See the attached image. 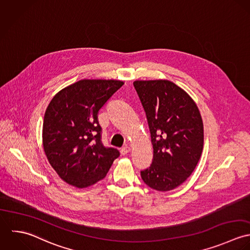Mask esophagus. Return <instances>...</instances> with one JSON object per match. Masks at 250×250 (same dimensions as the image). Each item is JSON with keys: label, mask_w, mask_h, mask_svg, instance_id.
Listing matches in <instances>:
<instances>
[{"label": "esophagus", "mask_w": 250, "mask_h": 250, "mask_svg": "<svg viewBox=\"0 0 250 250\" xmlns=\"http://www.w3.org/2000/svg\"><path fill=\"white\" fill-rule=\"evenodd\" d=\"M129 151H130V148H129V147H127V146H125V147H124V148H122V149H121V153H122L123 155H125V154L128 153Z\"/></svg>", "instance_id": "esophagus-1"}]
</instances>
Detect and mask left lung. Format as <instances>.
Segmentation results:
<instances>
[{"mask_svg":"<svg viewBox=\"0 0 250 250\" xmlns=\"http://www.w3.org/2000/svg\"><path fill=\"white\" fill-rule=\"evenodd\" d=\"M150 128L153 158L141 171L150 188L168 191L181 186L194 171L204 145L199 109L179 86L168 80L135 81Z\"/></svg>","mask_w":250,"mask_h":250,"instance_id":"1","label":"left lung"}]
</instances>
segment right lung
<instances>
[{"mask_svg": "<svg viewBox=\"0 0 250 250\" xmlns=\"http://www.w3.org/2000/svg\"><path fill=\"white\" fill-rule=\"evenodd\" d=\"M123 85L119 80L84 79L51 100L43 121V148L53 169L68 185H95L119 157V150L101 142L98 114Z\"/></svg>", "mask_w": 250, "mask_h": 250, "instance_id": "right-lung-1", "label": "right lung"}]
</instances>
